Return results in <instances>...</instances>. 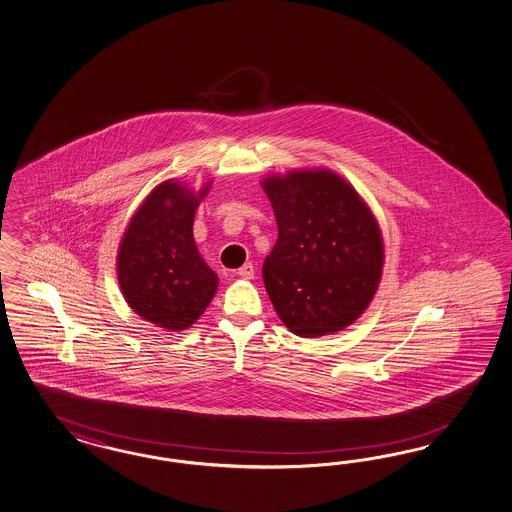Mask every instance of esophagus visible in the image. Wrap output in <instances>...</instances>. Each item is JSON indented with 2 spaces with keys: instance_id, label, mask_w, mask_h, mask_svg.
Instances as JSON below:
<instances>
[{
  "instance_id": "34e87169",
  "label": "esophagus",
  "mask_w": 512,
  "mask_h": 512,
  "mask_svg": "<svg viewBox=\"0 0 512 512\" xmlns=\"http://www.w3.org/2000/svg\"><path fill=\"white\" fill-rule=\"evenodd\" d=\"M240 278L244 279H253V274H255V268H253V264L246 263L244 266H240L238 268V272H236Z\"/></svg>"
}]
</instances>
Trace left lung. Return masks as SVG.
<instances>
[{
    "label": "left lung",
    "instance_id": "8db88e82",
    "mask_svg": "<svg viewBox=\"0 0 512 512\" xmlns=\"http://www.w3.org/2000/svg\"><path fill=\"white\" fill-rule=\"evenodd\" d=\"M263 189L278 223L263 279L279 319L302 338L343 330L381 279L383 238L370 208L326 169L268 176Z\"/></svg>",
    "mask_w": 512,
    "mask_h": 512
}]
</instances>
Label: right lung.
<instances>
[{
	"label": "right lung",
	"mask_w": 512,
	"mask_h": 512,
	"mask_svg": "<svg viewBox=\"0 0 512 512\" xmlns=\"http://www.w3.org/2000/svg\"><path fill=\"white\" fill-rule=\"evenodd\" d=\"M210 184L195 195L167 180L140 204L118 249V283L129 308L172 332L186 330L217 291L216 272L193 238V219Z\"/></svg>",
	"instance_id": "add662e5"
}]
</instances>
